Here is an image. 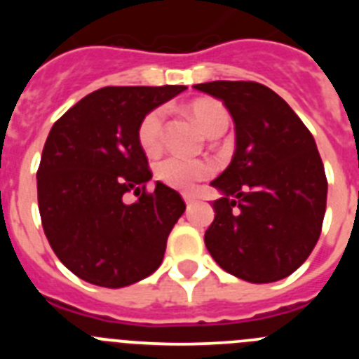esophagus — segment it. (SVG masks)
Returning <instances> with one entry per match:
<instances>
[{
	"mask_svg": "<svg viewBox=\"0 0 359 359\" xmlns=\"http://www.w3.org/2000/svg\"><path fill=\"white\" fill-rule=\"evenodd\" d=\"M183 199H185V203L189 205V207H190V205H194V203L198 201V198H196V196H190V194L183 196Z\"/></svg>",
	"mask_w": 359,
	"mask_h": 359,
	"instance_id": "34e87169",
	"label": "esophagus"
}]
</instances>
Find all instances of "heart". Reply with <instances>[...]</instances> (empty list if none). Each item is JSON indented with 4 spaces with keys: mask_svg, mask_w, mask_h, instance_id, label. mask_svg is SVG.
Here are the masks:
<instances>
[{
    "mask_svg": "<svg viewBox=\"0 0 359 359\" xmlns=\"http://www.w3.org/2000/svg\"><path fill=\"white\" fill-rule=\"evenodd\" d=\"M190 116L198 122L203 133L210 138L226 131L230 116L224 106L214 98H198L189 106ZM165 140V111L161 107L149 111L138 126V142L147 154H158ZM214 172L212 163L205 160L165 158L156 165V176L163 185L176 190H192L196 183Z\"/></svg>",
    "mask_w": 359,
    "mask_h": 359,
    "instance_id": "1",
    "label": "heart"
}]
</instances>
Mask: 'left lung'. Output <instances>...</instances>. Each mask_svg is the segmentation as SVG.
Segmentation results:
<instances>
[{
    "label": "left lung",
    "instance_id": "obj_1",
    "mask_svg": "<svg viewBox=\"0 0 359 359\" xmlns=\"http://www.w3.org/2000/svg\"><path fill=\"white\" fill-rule=\"evenodd\" d=\"M196 90L221 98L236 123V152L212 187L215 217L205 244L224 271L253 284L287 277L322 231L327 177L315 138L282 97L252 81Z\"/></svg>",
    "mask_w": 359,
    "mask_h": 359
}]
</instances>
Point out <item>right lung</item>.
Listing matches in <instances>:
<instances>
[{"mask_svg": "<svg viewBox=\"0 0 359 359\" xmlns=\"http://www.w3.org/2000/svg\"><path fill=\"white\" fill-rule=\"evenodd\" d=\"M185 86H107L53 123L37 169L41 223L59 261L82 280L123 287L163 261L185 212L176 190L152 177L138 126ZM128 195H136L135 203Z\"/></svg>", "mask_w": 359, "mask_h": 359, "instance_id": "obj_1", "label": "right lung"}]
</instances>
